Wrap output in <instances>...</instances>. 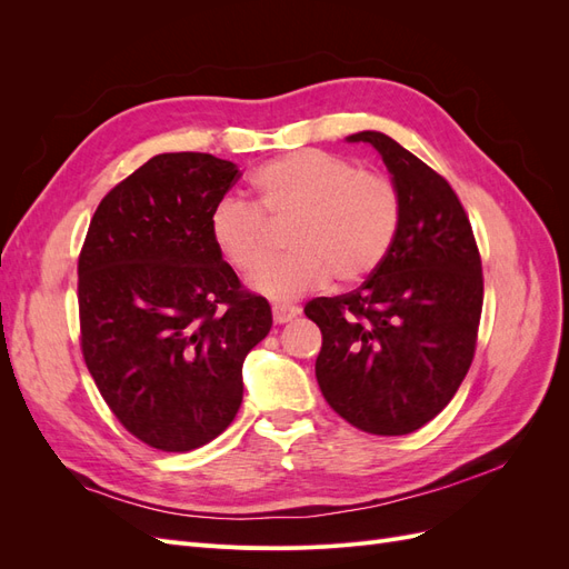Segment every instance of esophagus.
Returning a JSON list of instances; mask_svg holds the SVG:
<instances>
[{
  "mask_svg": "<svg viewBox=\"0 0 569 569\" xmlns=\"http://www.w3.org/2000/svg\"><path fill=\"white\" fill-rule=\"evenodd\" d=\"M299 313H301V308H297V306H284V303H274L272 306V320L278 322V325H284L289 320H295Z\"/></svg>",
  "mask_w": 569,
  "mask_h": 569,
  "instance_id": "obj_1",
  "label": "esophagus"
}]
</instances>
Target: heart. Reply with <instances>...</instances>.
<instances>
[{"instance_id":"1","label":"heart","mask_w":569,"mask_h":569,"mask_svg":"<svg viewBox=\"0 0 569 569\" xmlns=\"http://www.w3.org/2000/svg\"><path fill=\"white\" fill-rule=\"evenodd\" d=\"M251 203L222 199L209 216L218 253L239 272H252L251 289L272 301H295L332 278L366 280L385 263L401 230L403 201L396 182L320 149L272 159L249 178ZM291 219L292 251L268 267V221ZM264 268L261 269L260 266Z\"/></svg>"}]
</instances>
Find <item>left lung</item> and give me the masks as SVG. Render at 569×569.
<instances>
[{
	"label": "left lung",
	"instance_id": "obj_1",
	"mask_svg": "<svg viewBox=\"0 0 569 569\" xmlns=\"http://www.w3.org/2000/svg\"><path fill=\"white\" fill-rule=\"evenodd\" d=\"M372 144L403 201L399 237L370 278L303 313L322 332L316 377L335 412L368 435L401 437L449 406L477 347L481 258L453 187L385 132Z\"/></svg>",
	"mask_w": 569,
	"mask_h": 569
}]
</instances>
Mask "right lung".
<instances>
[{
	"mask_svg": "<svg viewBox=\"0 0 569 569\" xmlns=\"http://www.w3.org/2000/svg\"><path fill=\"white\" fill-rule=\"evenodd\" d=\"M211 153H159L101 199L78 258L80 349L118 422L184 453L228 429L270 306L211 242L209 216L239 180Z\"/></svg>",
	"mask_w": 569,
	"mask_h": 569,
	"instance_id": "1",
	"label": "right lung"
}]
</instances>
